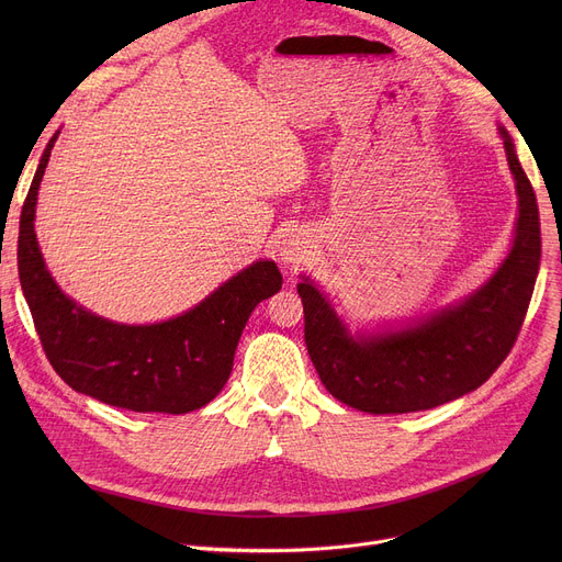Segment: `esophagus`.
<instances>
[{
    "instance_id": "esophagus-1",
    "label": "esophagus",
    "mask_w": 562,
    "mask_h": 562,
    "mask_svg": "<svg viewBox=\"0 0 562 562\" xmlns=\"http://www.w3.org/2000/svg\"><path fill=\"white\" fill-rule=\"evenodd\" d=\"M305 252H307V250H305L303 241H299V239H284L282 246H280V259H282L286 266H299V263H303Z\"/></svg>"
}]
</instances>
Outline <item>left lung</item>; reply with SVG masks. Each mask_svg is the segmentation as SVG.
Returning a JSON list of instances; mask_svg holds the SVG:
<instances>
[{
  "label": "left lung",
  "mask_w": 562,
  "mask_h": 562,
  "mask_svg": "<svg viewBox=\"0 0 562 562\" xmlns=\"http://www.w3.org/2000/svg\"><path fill=\"white\" fill-rule=\"evenodd\" d=\"M504 138L517 191L515 239L492 278L467 299L398 328L350 333L330 299L303 276L305 344L326 390L369 415H403L479 390L508 358L540 271V214L536 191Z\"/></svg>",
  "instance_id": "8db88e82"
}]
</instances>
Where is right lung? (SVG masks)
Returning a JSON list of instances; mask_svg holds the SVG:
<instances>
[{
	"label": "right lung",
	"mask_w": 562,
	"mask_h": 562,
	"mask_svg": "<svg viewBox=\"0 0 562 562\" xmlns=\"http://www.w3.org/2000/svg\"><path fill=\"white\" fill-rule=\"evenodd\" d=\"M58 134L43 150L18 236L20 284L49 364L75 392L113 407L184 415L206 405L225 387L248 316L282 289L276 261H252L195 307L159 323L130 326L77 305L47 271L34 227Z\"/></svg>",
	"instance_id": "1"
}]
</instances>
